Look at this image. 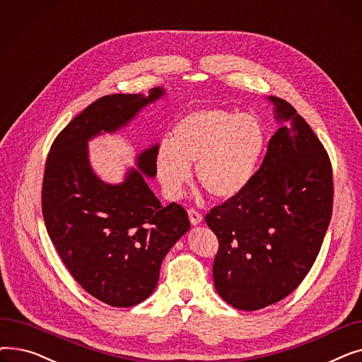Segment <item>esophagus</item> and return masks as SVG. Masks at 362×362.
Instances as JSON below:
<instances>
[{"label":"esophagus","instance_id":"esophagus-1","mask_svg":"<svg viewBox=\"0 0 362 362\" xmlns=\"http://www.w3.org/2000/svg\"><path fill=\"white\" fill-rule=\"evenodd\" d=\"M187 216H189V220H191V223H192L194 226H197V224H199V223L202 221V214L198 213V211H195V210H192V208L187 211Z\"/></svg>","mask_w":362,"mask_h":362}]
</instances>
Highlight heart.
<instances>
[{"instance_id": "1", "label": "heart", "mask_w": 362, "mask_h": 362, "mask_svg": "<svg viewBox=\"0 0 362 362\" xmlns=\"http://www.w3.org/2000/svg\"><path fill=\"white\" fill-rule=\"evenodd\" d=\"M265 146L262 124L251 114L202 108L187 114L161 142L156 154L158 182L168 199L180 198L192 177L217 199L243 192L257 171Z\"/></svg>"}]
</instances>
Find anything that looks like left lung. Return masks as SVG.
I'll use <instances>...</instances> for the list:
<instances>
[{"mask_svg": "<svg viewBox=\"0 0 362 362\" xmlns=\"http://www.w3.org/2000/svg\"><path fill=\"white\" fill-rule=\"evenodd\" d=\"M269 100L281 126L261 167L243 192L205 216L218 238L216 291L243 311L269 307L299 286L320 252L333 208L325 146L289 103Z\"/></svg>", "mask_w": 362, "mask_h": 362, "instance_id": "obj_1", "label": "left lung"}]
</instances>
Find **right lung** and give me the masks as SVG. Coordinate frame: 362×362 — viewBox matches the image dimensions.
I'll use <instances>...</instances> for the list:
<instances>
[{
    "mask_svg": "<svg viewBox=\"0 0 362 362\" xmlns=\"http://www.w3.org/2000/svg\"><path fill=\"white\" fill-rule=\"evenodd\" d=\"M165 90L112 93L88 105L51 145L42 183V216L62 261L81 286L111 307H133L154 292L161 262L189 229L185 208L163 206L154 177L158 144L136 158L119 185L103 182L89 163L88 142L127 126Z\"/></svg>",
    "mask_w": 362,
    "mask_h": 362,
    "instance_id": "obj_1",
    "label": "right lung"
}]
</instances>
